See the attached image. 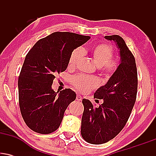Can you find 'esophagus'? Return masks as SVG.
<instances>
[{
    "instance_id": "esophagus-1",
    "label": "esophagus",
    "mask_w": 156,
    "mask_h": 156,
    "mask_svg": "<svg viewBox=\"0 0 156 156\" xmlns=\"http://www.w3.org/2000/svg\"><path fill=\"white\" fill-rule=\"evenodd\" d=\"M76 101H82V97L80 96V94H77V96H76Z\"/></svg>"
}]
</instances>
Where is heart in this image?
Segmentation results:
<instances>
[{
  "mask_svg": "<svg viewBox=\"0 0 156 156\" xmlns=\"http://www.w3.org/2000/svg\"><path fill=\"white\" fill-rule=\"evenodd\" d=\"M83 52V50L80 48L73 50L68 61L69 67H76L78 61L81 58ZM90 53L94 62L98 67H99L101 74L105 77L109 78L117 70L119 64L117 58H113L114 49L111 44L108 43L98 44L92 48ZM70 81L73 87L83 93L97 88L100 84L99 80L96 77L87 76L81 74L72 76Z\"/></svg>",
  "mask_w": 156,
  "mask_h": 156,
  "instance_id": "b5f03b06",
  "label": "heart"
}]
</instances>
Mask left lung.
Segmentation results:
<instances>
[{
	"mask_svg": "<svg viewBox=\"0 0 156 156\" xmlns=\"http://www.w3.org/2000/svg\"><path fill=\"white\" fill-rule=\"evenodd\" d=\"M117 42L121 63L105 86L94 94L103 100L98 107L83 99L84 110L81 119V136L88 143L101 144L112 140L126 125L136 99L138 76L133 53L119 35L105 36Z\"/></svg>",
	"mask_w": 156,
	"mask_h": 156,
	"instance_id": "left-lung-1",
	"label": "left lung"
}]
</instances>
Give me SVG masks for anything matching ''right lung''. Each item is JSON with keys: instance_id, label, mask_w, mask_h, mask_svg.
Instances as JSON below:
<instances>
[{"instance_id": "1", "label": "right lung", "mask_w": 156, "mask_h": 156, "mask_svg": "<svg viewBox=\"0 0 156 156\" xmlns=\"http://www.w3.org/2000/svg\"><path fill=\"white\" fill-rule=\"evenodd\" d=\"M89 39L71 32H54L39 39L27 53L18 78V93L21 114L30 129L48 134L58 128L76 94L70 89L58 94L51 86L55 76L66 70L73 50Z\"/></svg>"}]
</instances>
